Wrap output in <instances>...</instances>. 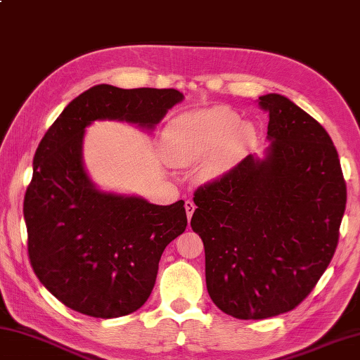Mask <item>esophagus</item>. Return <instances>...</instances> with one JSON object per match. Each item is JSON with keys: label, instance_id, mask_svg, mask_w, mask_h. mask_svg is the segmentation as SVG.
<instances>
[{"label": "esophagus", "instance_id": "obj_1", "mask_svg": "<svg viewBox=\"0 0 360 360\" xmlns=\"http://www.w3.org/2000/svg\"><path fill=\"white\" fill-rule=\"evenodd\" d=\"M185 209H186V217H188V219H191L194 210H196V205H194L193 200H186V202H185Z\"/></svg>", "mask_w": 360, "mask_h": 360}]
</instances>
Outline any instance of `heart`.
I'll list each match as a JSON object with an SVG mask.
<instances>
[{
    "instance_id": "1",
    "label": "heart",
    "mask_w": 360,
    "mask_h": 360,
    "mask_svg": "<svg viewBox=\"0 0 360 360\" xmlns=\"http://www.w3.org/2000/svg\"><path fill=\"white\" fill-rule=\"evenodd\" d=\"M256 142V129L240 122V115L229 107L184 113L164 129L161 150L174 166H191L207 161L205 170L215 175L229 169Z\"/></svg>"
}]
</instances>
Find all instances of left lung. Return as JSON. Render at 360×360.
I'll return each mask as SVG.
<instances>
[{
  "label": "left lung",
  "mask_w": 360,
  "mask_h": 360,
  "mask_svg": "<svg viewBox=\"0 0 360 360\" xmlns=\"http://www.w3.org/2000/svg\"><path fill=\"white\" fill-rule=\"evenodd\" d=\"M269 112L266 158L248 155L194 193L191 228L205 248L207 291L237 319L291 311L335 253L346 184L330 136L281 94Z\"/></svg>",
  "instance_id": "1"
}]
</instances>
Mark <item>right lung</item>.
<instances>
[{"label":"right lung","mask_w":360,"mask_h":360,"mask_svg":"<svg viewBox=\"0 0 360 360\" xmlns=\"http://www.w3.org/2000/svg\"><path fill=\"white\" fill-rule=\"evenodd\" d=\"M181 99L174 88L101 84L72 99L42 137L23 200L28 256L42 285L74 311L110 319L139 310L164 248L188 224L184 200L156 205L98 190L82 160L85 128L118 120L153 129Z\"/></svg>","instance_id":"obj_1"}]
</instances>
